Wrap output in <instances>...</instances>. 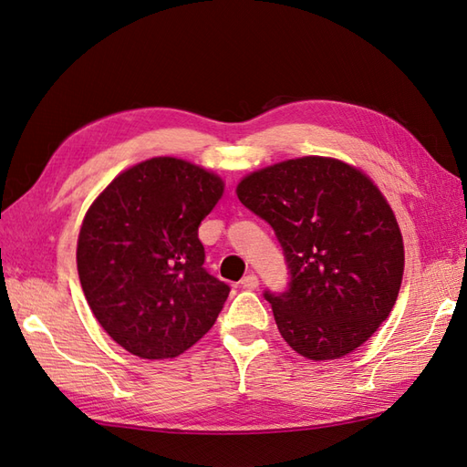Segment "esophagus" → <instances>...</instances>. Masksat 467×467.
I'll list each match as a JSON object with an SVG mask.
<instances>
[{"instance_id": "1", "label": "esophagus", "mask_w": 467, "mask_h": 467, "mask_svg": "<svg viewBox=\"0 0 467 467\" xmlns=\"http://www.w3.org/2000/svg\"><path fill=\"white\" fill-rule=\"evenodd\" d=\"M241 284H243V288H246V290H256L258 288V278L254 276V274H246Z\"/></svg>"}]
</instances>
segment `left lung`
<instances>
[{
	"label": "left lung",
	"instance_id": "8db88e82",
	"mask_svg": "<svg viewBox=\"0 0 467 467\" xmlns=\"http://www.w3.org/2000/svg\"><path fill=\"white\" fill-rule=\"evenodd\" d=\"M236 195L270 223L288 262V292L265 294L284 341L309 361L361 348L392 312L404 272L400 226L373 179L306 155L248 173Z\"/></svg>",
	"mask_w": 467,
	"mask_h": 467
}]
</instances>
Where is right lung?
<instances>
[{
    "label": "right lung",
    "instance_id": "1",
    "mask_svg": "<svg viewBox=\"0 0 467 467\" xmlns=\"http://www.w3.org/2000/svg\"><path fill=\"white\" fill-rule=\"evenodd\" d=\"M224 182L179 158L118 173L80 224L82 292L109 336L141 358H173L217 321L231 288L202 268L197 231Z\"/></svg>",
    "mask_w": 467,
    "mask_h": 467
}]
</instances>
